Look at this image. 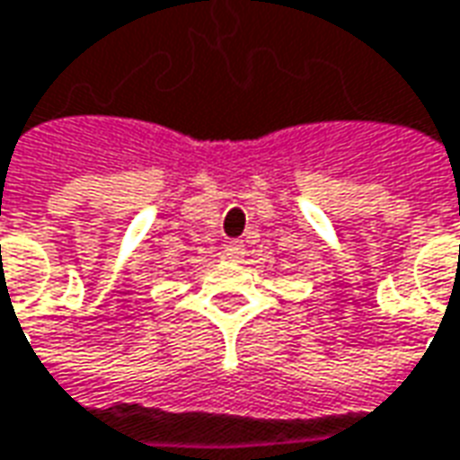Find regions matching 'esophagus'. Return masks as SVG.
<instances>
[{"label": "esophagus", "instance_id": "34e87169", "mask_svg": "<svg viewBox=\"0 0 460 460\" xmlns=\"http://www.w3.org/2000/svg\"><path fill=\"white\" fill-rule=\"evenodd\" d=\"M245 245L240 243V240H230L227 245H225V255H230L233 261H240V258H245Z\"/></svg>", "mask_w": 460, "mask_h": 460}]
</instances>
